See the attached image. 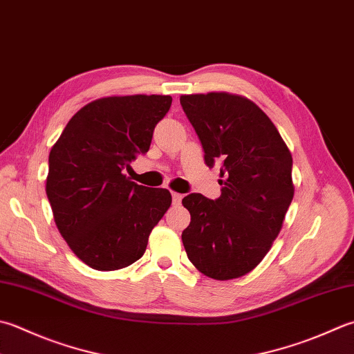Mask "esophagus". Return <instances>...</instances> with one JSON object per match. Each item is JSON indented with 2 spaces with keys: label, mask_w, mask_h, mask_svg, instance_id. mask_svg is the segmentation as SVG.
<instances>
[{
  "label": "esophagus",
  "mask_w": 354,
  "mask_h": 354,
  "mask_svg": "<svg viewBox=\"0 0 354 354\" xmlns=\"http://www.w3.org/2000/svg\"><path fill=\"white\" fill-rule=\"evenodd\" d=\"M171 198H173V204H179L183 199L181 193H176V192H171Z\"/></svg>",
  "instance_id": "1"
}]
</instances>
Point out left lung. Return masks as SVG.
I'll return each instance as SVG.
<instances>
[{"instance_id": "8db88e82", "label": "left lung", "mask_w": 354, "mask_h": 354, "mask_svg": "<svg viewBox=\"0 0 354 354\" xmlns=\"http://www.w3.org/2000/svg\"><path fill=\"white\" fill-rule=\"evenodd\" d=\"M181 106L204 149L223 164L221 196L190 193L183 205L187 256L218 281L241 278L259 264L278 236L295 195L293 159L278 129L250 100L225 92L183 95Z\"/></svg>"}]
</instances>
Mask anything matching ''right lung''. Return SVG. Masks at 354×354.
<instances>
[{
    "instance_id": "right-lung-1",
    "label": "right lung",
    "mask_w": 354,
    "mask_h": 354,
    "mask_svg": "<svg viewBox=\"0 0 354 354\" xmlns=\"http://www.w3.org/2000/svg\"><path fill=\"white\" fill-rule=\"evenodd\" d=\"M169 95L109 96L88 102L67 122L48 155L46 193L61 236L100 272L133 264L171 204L165 189L138 185L124 175L147 153Z\"/></svg>"
}]
</instances>
